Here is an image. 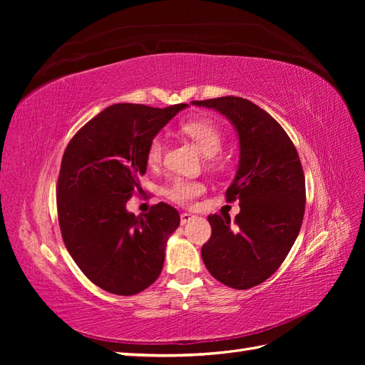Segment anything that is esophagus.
<instances>
[{"instance_id": "1", "label": "esophagus", "mask_w": 365, "mask_h": 365, "mask_svg": "<svg viewBox=\"0 0 365 365\" xmlns=\"http://www.w3.org/2000/svg\"><path fill=\"white\" fill-rule=\"evenodd\" d=\"M192 219H195L193 215H190V213H181V225H185L187 222H190Z\"/></svg>"}]
</instances>
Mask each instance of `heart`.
I'll use <instances>...</instances> for the list:
<instances>
[{
    "label": "heart",
    "instance_id": "1",
    "mask_svg": "<svg viewBox=\"0 0 365 365\" xmlns=\"http://www.w3.org/2000/svg\"><path fill=\"white\" fill-rule=\"evenodd\" d=\"M185 135H189L205 157H215L220 152L224 145V134L215 123L205 120H189L181 126ZM164 153V138L161 135L153 137L149 143L146 152V160L149 165H158ZM205 192V187L200 181L175 178L164 189L168 200L180 205H190L197 196Z\"/></svg>",
    "mask_w": 365,
    "mask_h": 365
}]
</instances>
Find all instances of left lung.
<instances>
[{"mask_svg":"<svg viewBox=\"0 0 365 365\" xmlns=\"http://www.w3.org/2000/svg\"><path fill=\"white\" fill-rule=\"evenodd\" d=\"M224 114L237 130L240 158L225 192L239 201L231 228L228 215H210L212 237L201 254L208 272L235 289H250L280 268L300 233L306 185L297 149L284 129L247 98L227 96L192 102Z\"/></svg>","mask_w":365,"mask_h":365,"instance_id":"1","label":"left lung"}]
</instances>
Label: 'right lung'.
<instances>
[{
  "instance_id": "obj_1",
  "label": "right lung",
  "mask_w": 365,
  "mask_h": 365,
  "mask_svg": "<svg viewBox=\"0 0 365 365\" xmlns=\"http://www.w3.org/2000/svg\"><path fill=\"white\" fill-rule=\"evenodd\" d=\"M187 103L108 106L76 132L63 152L56 185L63 244L98 288L135 295L155 282L168 237L180 227L165 202L129 213L126 202L148 169L149 143Z\"/></svg>"
}]
</instances>
